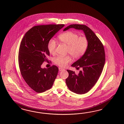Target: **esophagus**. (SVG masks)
I'll return each instance as SVG.
<instances>
[{
    "instance_id": "obj_1",
    "label": "esophagus",
    "mask_w": 124,
    "mask_h": 124,
    "mask_svg": "<svg viewBox=\"0 0 124 124\" xmlns=\"http://www.w3.org/2000/svg\"><path fill=\"white\" fill-rule=\"evenodd\" d=\"M59 71H62V70H64V69L63 68H59Z\"/></svg>"
}]
</instances>
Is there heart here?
I'll return each mask as SVG.
<instances>
[{
	"label": "heart",
	"instance_id": "heart-1",
	"mask_svg": "<svg viewBox=\"0 0 124 124\" xmlns=\"http://www.w3.org/2000/svg\"><path fill=\"white\" fill-rule=\"evenodd\" d=\"M59 40L61 43L68 45L67 53L73 58L78 59L82 56L86 52L89 45V41L85 36L79 37L75 32L69 31L60 34ZM57 44L54 39H51L48 44L49 52L52 54H55ZM71 61L70 56H58L54 59V62L61 67H66Z\"/></svg>",
	"mask_w": 124,
	"mask_h": 124
}]
</instances>
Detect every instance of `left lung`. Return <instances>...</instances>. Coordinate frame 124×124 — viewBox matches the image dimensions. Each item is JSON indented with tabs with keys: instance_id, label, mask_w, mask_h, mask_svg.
Listing matches in <instances>:
<instances>
[{
	"instance_id": "obj_1",
	"label": "left lung",
	"mask_w": 124,
	"mask_h": 124,
	"mask_svg": "<svg viewBox=\"0 0 124 124\" xmlns=\"http://www.w3.org/2000/svg\"><path fill=\"white\" fill-rule=\"evenodd\" d=\"M82 30L88 39L89 45L86 52L71 66L81 68L78 75L68 70L69 76L65 82L69 89L76 94L86 93L94 86L101 74L105 63V53L101 42L94 32L83 24H71L64 29Z\"/></svg>"
}]
</instances>
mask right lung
<instances>
[{"mask_svg": "<svg viewBox=\"0 0 124 124\" xmlns=\"http://www.w3.org/2000/svg\"><path fill=\"white\" fill-rule=\"evenodd\" d=\"M64 24L35 26L25 34L19 49V67L28 85L35 92L42 93L50 89L56 79L59 69L55 65L42 68L49 55L48 44Z\"/></svg>", "mask_w": 124, "mask_h": 124, "instance_id": "1", "label": "right lung"}]
</instances>
